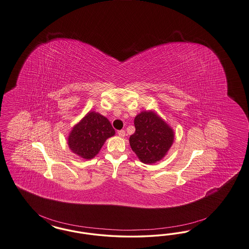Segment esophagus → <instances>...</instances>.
Returning <instances> with one entry per match:
<instances>
[{"label": "esophagus", "mask_w": 249, "mask_h": 249, "mask_svg": "<svg viewBox=\"0 0 249 249\" xmlns=\"http://www.w3.org/2000/svg\"><path fill=\"white\" fill-rule=\"evenodd\" d=\"M118 134H119V136H120V137H124V136H125V130H124V129L119 130V131H118Z\"/></svg>", "instance_id": "obj_1"}]
</instances>
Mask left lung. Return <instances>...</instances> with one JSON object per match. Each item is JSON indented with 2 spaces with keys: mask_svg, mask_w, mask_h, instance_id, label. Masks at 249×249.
Segmentation results:
<instances>
[{
  "mask_svg": "<svg viewBox=\"0 0 249 249\" xmlns=\"http://www.w3.org/2000/svg\"><path fill=\"white\" fill-rule=\"evenodd\" d=\"M135 132L129 144L140 161L155 163L167 154L174 142V131L154 111H142L134 119Z\"/></svg>",
  "mask_w": 249,
  "mask_h": 249,
  "instance_id": "8db88e82",
  "label": "left lung"
}]
</instances>
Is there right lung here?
<instances>
[{
    "label": "right lung",
    "mask_w": 249,
    "mask_h": 249,
    "mask_svg": "<svg viewBox=\"0 0 249 249\" xmlns=\"http://www.w3.org/2000/svg\"><path fill=\"white\" fill-rule=\"evenodd\" d=\"M115 135V129L106 117L91 111L86 114L70 132L68 144L72 153L84 159L97 155L107 138Z\"/></svg>",
    "instance_id": "obj_1"
}]
</instances>
